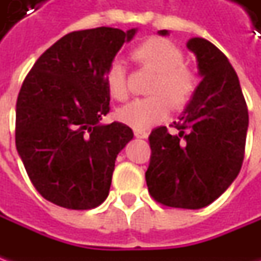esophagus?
<instances>
[{"mask_svg":"<svg viewBox=\"0 0 261 261\" xmlns=\"http://www.w3.org/2000/svg\"><path fill=\"white\" fill-rule=\"evenodd\" d=\"M134 134H135L136 138H142V139H145V138H148V132H146V130L135 129V130H134Z\"/></svg>","mask_w":261,"mask_h":261,"instance_id":"1","label":"esophagus"}]
</instances>
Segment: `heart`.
Segmentation results:
<instances>
[{
  "instance_id": "b5f03b06",
  "label": "heart",
  "mask_w": 261,
  "mask_h": 261,
  "mask_svg": "<svg viewBox=\"0 0 261 261\" xmlns=\"http://www.w3.org/2000/svg\"><path fill=\"white\" fill-rule=\"evenodd\" d=\"M132 58L144 68L156 74L151 83V97L136 98L117 112L119 120L135 129H148L163 122L170 112L185 107L197 87L195 71L183 64L185 55L181 49L164 37H149L136 46ZM106 87L112 98L125 101L129 97L127 71L122 61H115L106 74Z\"/></svg>"
}]
</instances>
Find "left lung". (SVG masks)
Segmentation results:
<instances>
[{
	"instance_id": "left-lung-1",
	"label": "left lung",
	"mask_w": 261,
	"mask_h": 261,
	"mask_svg": "<svg viewBox=\"0 0 261 261\" xmlns=\"http://www.w3.org/2000/svg\"><path fill=\"white\" fill-rule=\"evenodd\" d=\"M187 47L196 55L202 81L174 122L178 134L171 135L166 126L151 132L145 180L158 203L200 209L222 195L241 170L248 110L228 58L202 37L190 39Z\"/></svg>"
}]
</instances>
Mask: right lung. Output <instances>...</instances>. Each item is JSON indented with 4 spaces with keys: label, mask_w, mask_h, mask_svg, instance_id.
Returning <instances> with one entry per match:
<instances>
[{
    "label": "right lung",
    "mask_w": 261,
    "mask_h": 261,
    "mask_svg": "<svg viewBox=\"0 0 261 261\" xmlns=\"http://www.w3.org/2000/svg\"><path fill=\"white\" fill-rule=\"evenodd\" d=\"M136 29L78 30L36 61L15 106V146L36 190L75 211L109 196L117 154L134 138L125 123L101 125L110 110L106 74Z\"/></svg>",
    "instance_id": "obj_1"
}]
</instances>
